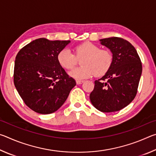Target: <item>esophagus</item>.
Listing matches in <instances>:
<instances>
[{
  "label": "esophagus",
  "mask_w": 156,
  "mask_h": 156,
  "mask_svg": "<svg viewBox=\"0 0 156 156\" xmlns=\"http://www.w3.org/2000/svg\"><path fill=\"white\" fill-rule=\"evenodd\" d=\"M84 80H76V84H82V83H84Z\"/></svg>",
  "instance_id": "obj_1"
}]
</instances>
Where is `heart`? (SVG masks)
I'll return each mask as SVG.
<instances>
[{"mask_svg": "<svg viewBox=\"0 0 156 156\" xmlns=\"http://www.w3.org/2000/svg\"><path fill=\"white\" fill-rule=\"evenodd\" d=\"M75 54L69 49H64L58 54V62L65 69H72L77 65L78 59L82 60L83 66L71 71L69 75L75 78L83 79L96 75L102 76L111 67L113 61L112 53L106 49H100L98 46L85 42L76 46Z\"/></svg>", "mask_w": 156, "mask_h": 156, "instance_id": "1", "label": "heart"}]
</instances>
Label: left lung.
<instances>
[{
    "instance_id": "1",
    "label": "left lung",
    "mask_w": 156,
    "mask_h": 156,
    "mask_svg": "<svg viewBox=\"0 0 156 156\" xmlns=\"http://www.w3.org/2000/svg\"><path fill=\"white\" fill-rule=\"evenodd\" d=\"M100 41L112 51L113 61L103 77L95 80L89 98L100 112H118L136 96L142 71L141 60L135 47L125 39L112 37Z\"/></svg>"
}]
</instances>
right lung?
<instances>
[{"mask_svg":"<svg viewBox=\"0 0 156 156\" xmlns=\"http://www.w3.org/2000/svg\"><path fill=\"white\" fill-rule=\"evenodd\" d=\"M70 41H31L16 56L14 83L21 98L41 114L56 112L64 104L76 83L58 62V54Z\"/></svg>","mask_w":156,"mask_h":156,"instance_id":"obj_1","label":"right lung"}]
</instances>
